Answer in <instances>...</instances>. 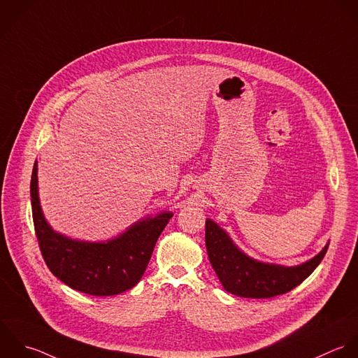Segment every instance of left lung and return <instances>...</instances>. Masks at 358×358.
Returning <instances> with one entry per match:
<instances>
[{"instance_id":"obj_1","label":"left lung","mask_w":358,"mask_h":358,"mask_svg":"<svg viewBox=\"0 0 358 358\" xmlns=\"http://www.w3.org/2000/svg\"><path fill=\"white\" fill-rule=\"evenodd\" d=\"M205 243L224 290L244 299H271L293 290L315 271L329 247L328 243L320 254L297 266L261 262L241 251L212 219H206Z\"/></svg>"}]
</instances>
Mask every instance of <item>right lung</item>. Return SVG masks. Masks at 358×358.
<instances>
[{
    "label": "right lung",
    "instance_id": "1",
    "mask_svg": "<svg viewBox=\"0 0 358 358\" xmlns=\"http://www.w3.org/2000/svg\"><path fill=\"white\" fill-rule=\"evenodd\" d=\"M37 182L34 162L30 180L33 223L41 255L51 273L71 289L99 297L117 296L138 285L173 213L166 210L143 217L107 241L73 240L54 231L45 220Z\"/></svg>",
    "mask_w": 358,
    "mask_h": 358
}]
</instances>
